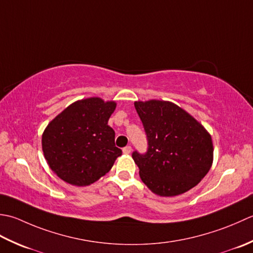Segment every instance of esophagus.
<instances>
[{"mask_svg":"<svg viewBox=\"0 0 253 253\" xmlns=\"http://www.w3.org/2000/svg\"><path fill=\"white\" fill-rule=\"evenodd\" d=\"M131 151H132V147H131L130 145H127V146H126V147H123V149H122V152L125 153V154H130V153H131Z\"/></svg>","mask_w":253,"mask_h":253,"instance_id":"1","label":"esophagus"}]
</instances>
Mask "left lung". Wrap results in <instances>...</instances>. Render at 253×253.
<instances>
[{
  "label": "left lung",
  "mask_w": 253,
  "mask_h": 253,
  "mask_svg": "<svg viewBox=\"0 0 253 253\" xmlns=\"http://www.w3.org/2000/svg\"><path fill=\"white\" fill-rule=\"evenodd\" d=\"M147 138V151L132 153L142 181L161 197L195 187L213 163V143L202 125L169 101L134 102Z\"/></svg>",
  "instance_id": "1"
}]
</instances>
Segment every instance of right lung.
I'll use <instances>...</instances> for the list:
<instances>
[{"label": "right lung", "instance_id": "add662e5", "mask_svg": "<svg viewBox=\"0 0 253 253\" xmlns=\"http://www.w3.org/2000/svg\"><path fill=\"white\" fill-rule=\"evenodd\" d=\"M115 101L87 98L69 106L42 134V151L56 176L79 187L89 185L109 171L122 151L108 126Z\"/></svg>", "mask_w": 253, "mask_h": 253}]
</instances>
